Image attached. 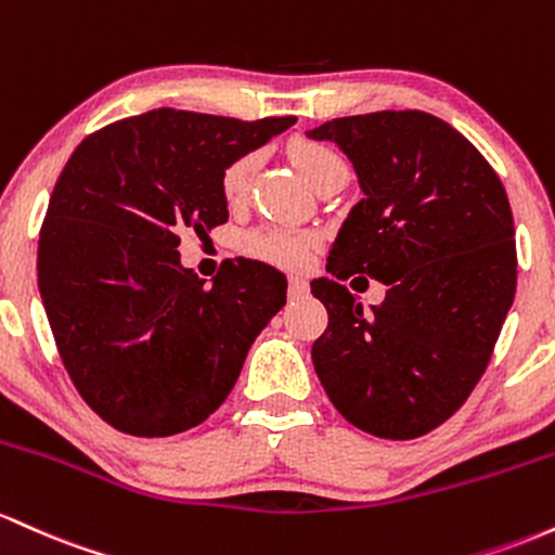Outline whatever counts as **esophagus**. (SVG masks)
<instances>
[{"label": "esophagus", "mask_w": 555, "mask_h": 555, "mask_svg": "<svg viewBox=\"0 0 555 555\" xmlns=\"http://www.w3.org/2000/svg\"><path fill=\"white\" fill-rule=\"evenodd\" d=\"M307 291H309V283L304 278H298V275H294L288 280V296L291 298H301V296H307Z\"/></svg>", "instance_id": "34e87169"}]
</instances>
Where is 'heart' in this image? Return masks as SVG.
Instances as JSON below:
<instances>
[{
	"mask_svg": "<svg viewBox=\"0 0 555 555\" xmlns=\"http://www.w3.org/2000/svg\"><path fill=\"white\" fill-rule=\"evenodd\" d=\"M291 157H294L298 172H301V176L307 178V183L314 185V189L327 176H333V172L346 170L344 159L320 141H294L291 143ZM257 154L248 152L225 167V172H222V194H225L228 202H241V198L246 196L254 170H257ZM311 246H314V235L296 233V230L285 228L251 230L244 238L246 254L283 267H301L304 261L309 259Z\"/></svg>",
	"mask_w": 555,
	"mask_h": 555,
	"instance_id": "1",
	"label": "heart"
}]
</instances>
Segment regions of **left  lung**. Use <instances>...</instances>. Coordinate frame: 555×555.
<instances>
[{
    "mask_svg": "<svg viewBox=\"0 0 555 555\" xmlns=\"http://www.w3.org/2000/svg\"><path fill=\"white\" fill-rule=\"evenodd\" d=\"M338 143L364 198L330 246L327 272L388 285L361 309L346 285L311 280L327 330L311 346L322 388L351 425L412 440L475 390L514 304V217L488 159L420 109L338 117L309 130Z\"/></svg>",
    "mask_w": 555,
    "mask_h": 555,
    "instance_id": "8db88e82",
    "label": "left lung"
}]
</instances>
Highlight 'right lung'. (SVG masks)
<instances>
[{
  "label": "right lung",
  "instance_id": "add662e5",
  "mask_svg": "<svg viewBox=\"0 0 555 555\" xmlns=\"http://www.w3.org/2000/svg\"><path fill=\"white\" fill-rule=\"evenodd\" d=\"M296 117L152 109L96 130L67 159L39 235V294L62 364L107 425L167 438L202 425L288 280L257 259L211 283L180 264V230L228 222L222 172Z\"/></svg>",
  "mask_w": 555,
  "mask_h": 555
}]
</instances>
